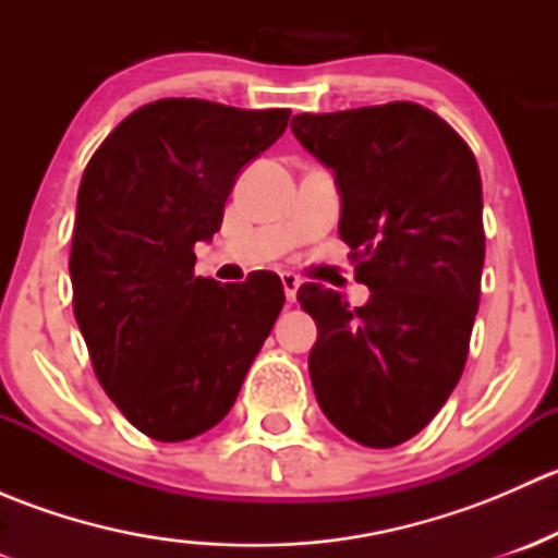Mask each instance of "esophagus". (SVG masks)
<instances>
[{"mask_svg": "<svg viewBox=\"0 0 558 558\" xmlns=\"http://www.w3.org/2000/svg\"><path fill=\"white\" fill-rule=\"evenodd\" d=\"M280 283H283L286 300L294 302V300H296V291H300V286H302L300 275H294V272H283V275H280Z\"/></svg>", "mask_w": 558, "mask_h": 558, "instance_id": "34e87169", "label": "esophagus"}]
</instances>
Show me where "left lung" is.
Instances as JSON below:
<instances>
[{"mask_svg": "<svg viewBox=\"0 0 558 558\" xmlns=\"http://www.w3.org/2000/svg\"><path fill=\"white\" fill-rule=\"evenodd\" d=\"M335 174L340 238L367 305L318 283L296 291L318 326L307 367L326 418L351 440L393 448L446 404L466 362L481 272V172L437 112L391 102L291 118Z\"/></svg>", "mask_w": 558, "mask_h": 558, "instance_id": "left-lung-1", "label": "left lung"}]
</instances>
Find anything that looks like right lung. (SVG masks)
Here are the masks:
<instances>
[{
	"label": "right lung",
	"mask_w": 558,
	"mask_h": 558,
	"mask_svg": "<svg viewBox=\"0 0 558 558\" xmlns=\"http://www.w3.org/2000/svg\"><path fill=\"white\" fill-rule=\"evenodd\" d=\"M289 116L159 99L123 118L83 172L75 318L107 397L154 440H191L232 410L283 307L267 269L227 286L194 275V245L221 229L240 170Z\"/></svg>",
	"instance_id": "add662e5"
}]
</instances>
